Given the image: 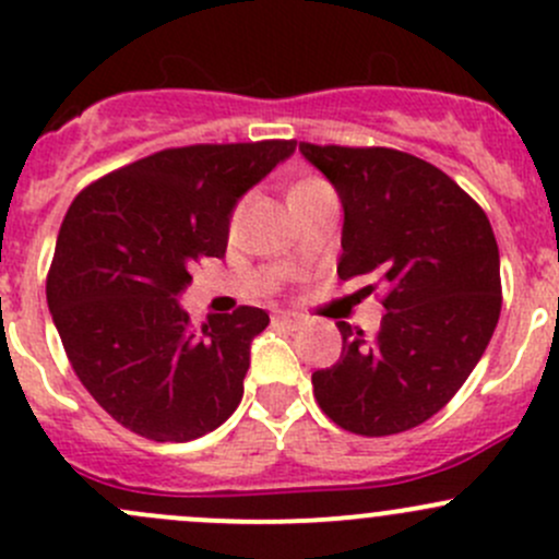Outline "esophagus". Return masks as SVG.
Listing matches in <instances>:
<instances>
[{
    "label": "esophagus",
    "mask_w": 559,
    "mask_h": 559,
    "mask_svg": "<svg viewBox=\"0 0 559 559\" xmlns=\"http://www.w3.org/2000/svg\"><path fill=\"white\" fill-rule=\"evenodd\" d=\"M273 321H275V324L286 326V329H297L299 324H302V316L289 313V310H275V313H273Z\"/></svg>",
    "instance_id": "34e87169"
}]
</instances>
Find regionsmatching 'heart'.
Masks as SVG:
<instances>
[{
    "label": "heart",
    "mask_w": 559,
    "mask_h": 559,
    "mask_svg": "<svg viewBox=\"0 0 559 559\" xmlns=\"http://www.w3.org/2000/svg\"><path fill=\"white\" fill-rule=\"evenodd\" d=\"M305 185H310V181H305ZM299 187H302V185H299Z\"/></svg>",
    "instance_id": "1"
}]
</instances>
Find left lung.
Instances as JSON below:
<instances>
[{
  "mask_svg": "<svg viewBox=\"0 0 559 559\" xmlns=\"http://www.w3.org/2000/svg\"><path fill=\"white\" fill-rule=\"evenodd\" d=\"M343 203V281L383 289L374 337L340 321L343 354L313 372L316 402L361 437L407 431L466 383L501 316V260L485 211L431 163L385 146L299 144Z\"/></svg>",
  "mask_w": 559,
  "mask_h": 559,
  "instance_id": "left-lung-1",
  "label": "left lung"
}]
</instances>
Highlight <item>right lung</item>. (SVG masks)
Wrapping results in <instances>:
<instances>
[{
  "label": "right lung",
  "instance_id": "obj_1",
  "mask_svg": "<svg viewBox=\"0 0 559 559\" xmlns=\"http://www.w3.org/2000/svg\"><path fill=\"white\" fill-rule=\"evenodd\" d=\"M297 141L163 150L93 181L56 240L47 308L91 396L152 442H190L243 396L262 308L209 316L201 332L179 297L192 264L225 257L240 198L295 155Z\"/></svg>",
  "mask_w": 559,
  "mask_h": 559
}]
</instances>
